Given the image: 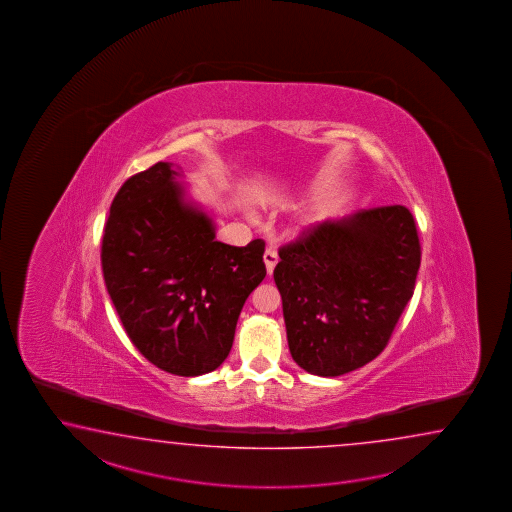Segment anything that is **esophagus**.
<instances>
[{
    "label": "esophagus",
    "mask_w": 512,
    "mask_h": 512,
    "mask_svg": "<svg viewBox=\"0 0 512 512\" xmlns=\"http://www.w3.org/2000/svg\"><path fill=\"white\" fill-rule=\"evenodd\" d=\"M263 261H265V267H267V274L271 276L274 267H276V263H278V254H276L274 249H267L265 254H263Z\"/></svg>",
    "instance_id": "esophagus-1"
}]
</instances>
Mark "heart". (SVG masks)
I'll return each instance as SVG.
<instances>
[{
    "label": "heart",
    "instance_id": "heart-1",
    "mask_svg": "<svg viewBox=\"0 0 512 512\" xmlns=\"http://www.w3.org/2000/svg\"><path fill=\"white\" fill-rule=\"evenodd\" d=\"M320 219H322V214H320V212H316V214H313V216H311V218H309V219H307V221H305L304 227H309V225H311V223H318V221H320Z\"/></svg>",
    "mask_w": 512,
    "mask_h": 512
}]
</instances>
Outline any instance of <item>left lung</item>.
<instances>
[{
	"label": "left lung",
	"mask_w": 512,
	"mask_h": 512,
	"mask_svg": "<svg viewBox=\"0 0 512 512\" xmlns=\"http://www.w3.org/2000/svg\"><path fill=\"white\" fill-rule=\"evenodd\" d=\"M419 265L414 216L401 205L324 221L282 247L274 282L294 362L338 377L375 359L414 294Z\"/></svg>",
	"instance_id": "left-lung-1"
}]
</instances>
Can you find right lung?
I'll return each instance as SVG.
<instances>
[{"instance_id": "add662e5", "label": "right lung", "mask_w": 512, "mask_h": 512, "mask_svg": "<svg viewBox=\"0 0 512 512\" xmlns=\"http://www.w3.org/2000/svg\"><path fill=\"white\" fill-rule=\"evenodd\" d=\"M172 163L130 177L109 208L102 271L133 346L179 377L229 357L249 294L265 278L263 240L216 241L214 219L186 197Z\"/></svg>"}]
</instances>
